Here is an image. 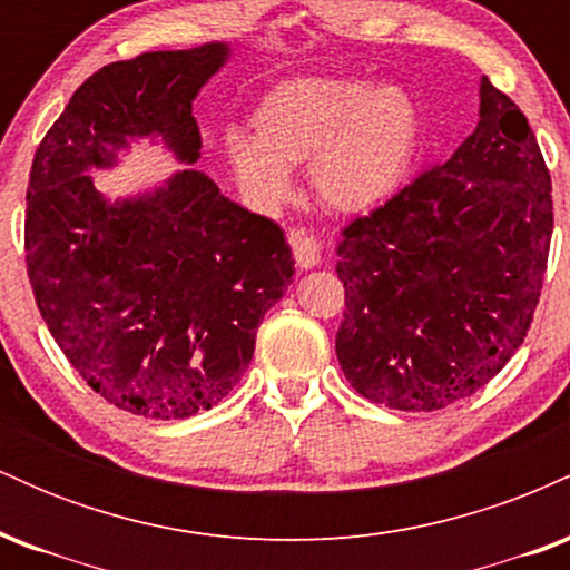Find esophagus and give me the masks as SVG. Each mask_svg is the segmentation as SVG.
I'll list each match as a JSON object with an SVG mask.
<instances>
[{
	"label": "esophagus",
	"mask_w": 570,
	"mask_h": 570,
	"mask_svg": "<svg viewBox=\"0 0 570 570\" xmlns=\"http://www.w3.org/2000/svg\"><path fill=\"white\" fill-rule=\"evenodd\" d=\"M289 244H292L294 259H297V265L303 267V271H311V267L322 263V244H318L313 235H307L305 230H292Z\"/></svg>",
	"instance_id": "1"
}]
</instances>
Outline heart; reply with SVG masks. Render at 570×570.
<instances>
[{"label": "heart", "instance_id": "heart-1", "mask_svg": "<svg viewBox=\"0 0 570 570\" xmlns=\"http://www.w3.org/2000/svg\"><path fill=\"white\" fill-rule=\"evenodd\" d=\"M252 128L254 139L230 134L227 158L257 206H284L294 193L289 168L307 166L313 195L326 208L364 214L407 181L421 149L423 115L399 85L299 77L267 90Z\"/></svg>", "mask_w": 570, "mask_h": 570}]
</instances>
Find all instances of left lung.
Returning <instances> with one entry per match:
<instances>
[{
	"label": "left lung",
	"instance_id": "1",
	"mask_svg": "<svg viewBox=\"0 0 570 570\" xmlns=\"http://www.w3.org/2000/svg\"><path fill=\"white\" fill-rule=\"evenodd\" d=\"M552 181L520 107L480 82V122L337 246V362L391 410L431 412L480 391L514 356L544 281Z\"/></svg>",
	"mask_w": 570,
	"mask_h": 570
}]
</instances>
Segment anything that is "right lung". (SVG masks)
<instances>
[{
	"instance_id": "obj_1",
	"label": "right lung",
	"mask_w": 570,
	"mask_h": 570,
	"mask_svg": "<svg viewBox=\"0 0 570 570\" xmlns=\"http://www.w3.org/2000/svg\"><path fill=\"white\" fill-rule=\"evenodd\" d=\"M227 58L230 45L206 42L98 69L37 147L26 189V265L50 335L96 394L155 421L212 410L240 383L292 248L198 168L117 200L90 171L141 139L198 163L193 101Z\"/></svg>"
}]
</instances>
